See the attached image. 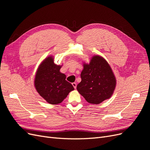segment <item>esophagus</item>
<instances>
[{"mask_svg":"<svg viewBox=\"0 0 150 150\" xmlns=\"http://www.w3.org/2000/svg\"><path fill=\"white\" fill-rule=\"evenodd\" d=\"M72 86H73V87L74 88V89H76V86H77V84L76 83H72Z\"/></svg>","mask_w":150,"mask_h":150,"instance_id":"34e87169","label":"esophagus"}]
</instances>
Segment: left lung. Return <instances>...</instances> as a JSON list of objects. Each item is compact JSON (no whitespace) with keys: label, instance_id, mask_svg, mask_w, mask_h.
Wrapping results in <instances>:
<instances>
[{"label":"left lung","instance_id":"8db88e82","mask_svg":"<svg viewBox=\"0 0 150 150\" xmlns=\"http://www.w3.org/2000/svg\"><path fill=\"white\" fill-rule=\"evenodd\" d=\"M81 81L77 90L87 102L98 104L111 97L116 80L111 67L103 57L94 56L89 64H83Z\"/></svg>","mask_w":150,"mask_h":150}]
</instances>
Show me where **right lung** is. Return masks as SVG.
<instances>
[{
	"label": "right lung",
	"instance_id": "1",
	"mask_svg": "<svg viewBox=\"0 0 150 150\" xmlns=\"http://www.w3.org/2000/svg\"><path fill=\"white\" fill-rule=\"evenodd\" d=\"M61 68V66L54 62V58L51 56L45 59L36 71L35 88L40 96L49 104L61 103L74 89L66 80V75L60 72Z\"/></svg>",
	"mask_w": 150,
	"mask_h": 150
}]
</instances>
